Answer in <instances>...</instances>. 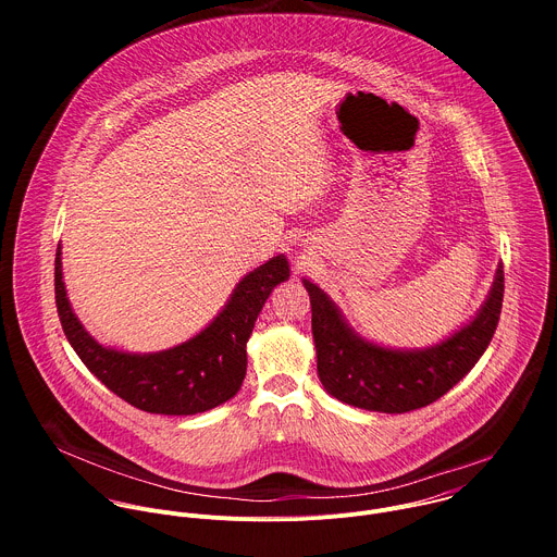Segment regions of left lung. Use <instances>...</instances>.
<instances>
[{
  "instance_id": "1",
  "label": "left lung",
  "mask_w": 557,
  "mask_h": 557,
  "mask_svg": "<svg viewBox=\"0 0 557 557\" xmlns=\"http://www.w3.org/2000/svg\"><path fill=\"white\" fill-rule=\"evenodd\" d=\"M304 286L310 295L317 374L326 392L361 410L401 414L441 399L483 357L500 320L505 273L500 264L490 297L469 324L423 350H392L361 339L320 286L308 280Z\"/></svg>"
}]
</instances>
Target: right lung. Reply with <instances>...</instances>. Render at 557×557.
I'll use <instances>...</instances> for the list:
<instances>
[{"label":"right lung","mask_w":557,"mask_h":557,"mask_svg":"<svg viewBox=\"0 0 557 557\" xmlns=\"http://www.w3.org/2000/svg\"><path fill=\"white\" fill-rule=\"evenodd\" d=\"M288 275L286 258H271L243 277L205 331L181 346L149 355L106 348L90 337L65 295L61 247L54 258V299L70 346L106 387L143 412L187 417L228 401L240 389L247 374V342L258 314L271 290Z\"/></svg>","instance_id":"1"}]
</instances>
